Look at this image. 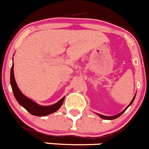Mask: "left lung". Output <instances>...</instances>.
I'll use <instances>...</instances> for the list:
<instances>
[{"mask_svg":"<svg viewBox=\"0 0 149 149\" xmlns=\"http://www.w3.org/2000/svg\"><path fill=\"white\" fill-rule=\"evenodd\" d=\"M136 95H135V96H134V97H133V100H132V101H131V102H130V104H129V105H128V106H127V107H126V109H124V110H123V112H120V114H118V115H115V116H111V117H107V116H104V115H100V117H101V118H103V119H104V120H114V119H116V118H119V117H120V115H123V113H124V112H125V110H126V109H127V107H129V106H130V104H132V103H133V101H134V100H135V97H136Z\"/></svg>","mask_w":149,"mask_h":149,"instance_id":"1","label":"left lung"}]
</instances>
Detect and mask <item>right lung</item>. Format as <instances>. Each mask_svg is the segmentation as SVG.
Listing matches in <instances>:
<instances>
[{"label": "right lung", "instance_id": "right-lung-1", "mask_svg": "<svg viewBox=\"0 0 149 149\" xmlns=\"http://www.w3.org/2000/svg\"><path fill=\"white\" fill-rule=\"evenodd\" d=\"M10 85H11L13 95L18 102L19 103V104L25 108L30 114L35 115V116H46V115L56 112L63 104L64 99H65V97H63L56 104L50 105V106H41V105L37 104V103L33 102L28 97H25L22 94V91L19 90V87L16 83V81H15L14 74H13V63L12 65L11 70H10Z\"/></svg>", "mask_w": 149, "mask_h": 149}]
</instances>
